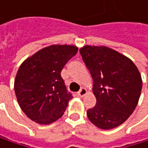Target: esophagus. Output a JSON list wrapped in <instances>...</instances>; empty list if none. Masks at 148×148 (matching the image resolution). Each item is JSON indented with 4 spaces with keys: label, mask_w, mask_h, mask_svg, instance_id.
<instances>
[{
    "label": "esophagus",
    "mask_w": 148,
    "mask_h": 148,
    "mask_svg": "<svg viewBox=\"0 0 148 148\" xmlns=\"http://www.w3.org/2000/svg\"><path fill=\"white\" fill-rule=\"evenodd\" d=\"M87 93V90L85 89V88H82L78 92H77V94H78V96H80V97H83L85 94Z\"/></svg>",
    "instance_id": "1"
}]
</instances>
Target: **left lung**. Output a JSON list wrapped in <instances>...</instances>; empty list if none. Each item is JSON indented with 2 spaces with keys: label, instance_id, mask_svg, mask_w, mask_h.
<instances>
[{
  "label": "left lung",
  "instance_id": "left-lung-1",
  "mask_svg": "<svg viewBox=\"0 0 148 148\" xmlns=\"http://www.w3.org/2000/svg\"><path fill=\"white\" fill-rule=\"evenodd\" d=\"M82 60L93 79L96 106L87 111L89 120L103 130L123 123L138 105L142 79L129 58L105 46L80 49Z\"/></svg>",
  "mask_w": 148,
  "mask_h": 148
}]
</instances>
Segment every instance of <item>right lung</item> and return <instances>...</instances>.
Returning a JSON list of instances; mask_svg holds the SVG:
<instances>
[{
    "label": "right lung",
    "instance_id": "right-lung-1",
    "mask_svg": "<svg viewBox=\"0 0 148 148\" xmlns=\"http://www.w3.org/2000/svg\"><path fill=\"white\" fill-rule=\"evenodd\" d=\"M77 51L73 45H50L26 58L19 66L14 90L20 108L32 121L49 124L64 114L73 96L60 73Z\"/></svg>",
    "mask_w": 148,
    "mask_h": 148
}]
</instances>
